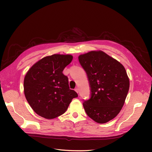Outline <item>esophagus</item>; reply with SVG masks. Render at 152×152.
<instances>
[{
    "instance_id": "34e87169",
    "label": "esophagus",
    "mask_w": 152,
    "mask_h": 152,
    "mask_svg": "<svg viewBox=\"0 0 152 152\" xmlns=\"http://www.w3.org/2000/svg\"><path fill=\"white\" fill-rule=\"evenodd\" d=\"M75 91L77 92V93H79V88H78V87H76V88L75 89Z\"/></svg>"
}]
</instances>
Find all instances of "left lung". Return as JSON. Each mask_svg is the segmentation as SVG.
I'll use <instances>...</instances> for the list:
<instances>
[{
    "label": "left lung",
    "mask_w": 152,
    "mask_h": 152,
    "mask_svg": "<svg viewBox=\"0 0 152 152\" xmlns=\"http://www.w3.org/2000/svg\"><path fill=\"white\" fill-rule=\"evenodd\" d=\"M90 87V98L84 101L85 111L99 124L107 122L120 112L129 89L126 69L103 51H91L79 56Z\"/></svg>",
    "instance_id": "8db88e82"
}]
</instances>
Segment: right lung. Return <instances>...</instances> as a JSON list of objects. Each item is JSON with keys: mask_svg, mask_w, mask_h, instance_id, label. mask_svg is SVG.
<instances>
[{"mask_svg": "<svg viewBox=\"0 0 152 152\" xmlns=\"http://www.w3.org/2000/svg\"><path fill=\"white\" fill-rule=\"evenodd\" d=\"M71 55L53 54L40 59L31 67L24 79L27 102L39 115L48 119L66 112L73 98L78 97L70 89L63 71L72 61Z\"/></svg>", "mask_w": 152, "mask_h": 152, "instance_id": "1", "label": "right lung"}]
</instances>
